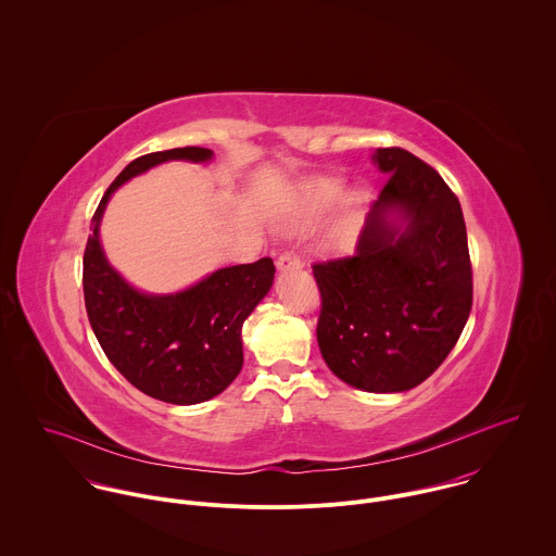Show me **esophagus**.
<instances>
[{"label": "esophagus", "instance_id": "esophagus-1", "mask_svg": "<svg viewBox=\"0 0 556 556\" xmlns=\"http://www.w3.org/2000/svg\"><path fill=\"white\" fill-rule=\"evenodd\" d=\"M276 265L278 269H295V267H302V258L293 250H282Z\"/></svg>", "mask_w": 556, "mask_h": 556}]
</instances>
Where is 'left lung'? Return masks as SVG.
I'll return each instance as SVG.
<instances>
[{
    "instance_id": "obj_1",
    "label": "left lung",
    "mask_w": 556,
    "mask_h": 556,
    "mask_svg": "<svg viewBox=\"0 0 556 556\" xmlns=\"http://www.w3.org/2000/svg\"><path fill=\"white\" fill-rule=\"evenodd\" d=\"M388 181L355 252L315 261L317 340L329 370L366 392L426 381L456 346L473 306V269L458 197L424 160L381 148ZM390 211L408 220L400 235Z\"/></svg>"
}]
</instances>
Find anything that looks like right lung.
<instances>
[{"label":"right lung","mask_w":556,"mask_h":556,"mask_svg":"<svg viewBox=\"0 0 556 556\" xmlns=\"http://www.w3.org/2000/svg\"><path fill=\"white\" fill-rule=\"evenodd\" d=\"M212 159L205 148H175L132 160L93 212L83 254V295L89 325L109 362L139 392L170 404H197L225 392L243 366L241 325L274 282L263 256L214 271L192 289L152 298L130 289L106 263L98 225L111 192L164 160Z\"/></svg>","instance_id":"obj_1"}]
</instances>
